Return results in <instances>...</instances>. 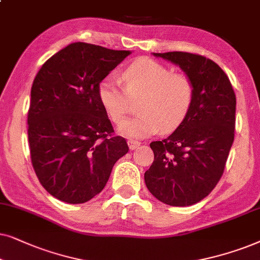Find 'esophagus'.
<instances>
[{
	"mask_svg": "<svg viewBox=\"0 0 260 260\" xmlns=\"http://www.w3.org/2000/svg\"><path fill=\"white\" fill-rule=\"evenodd\" d=\"M127 144H128V147H129V150H132V151L140 146L139 141H136V140H128Z\"/></svg>",
	"mask_w": 260,
	"mask_h": 260,
	"instance_id": "34e87169",
	"label": "esophagus"
}]
</instances>
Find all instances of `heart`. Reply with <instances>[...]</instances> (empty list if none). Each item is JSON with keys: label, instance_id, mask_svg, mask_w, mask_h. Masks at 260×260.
Segmentation results:
<instances>
[{"label": "heart", "instance_id": "obj_1", "mask_svg": "<svg viewBox=\"0 0 260 260\" xmlns=\"http://www.w3.org/2000/svg\"><path fill=\"white\" fill-rule=\"evenodd\" d=\"M124 88L116 79L106 78L99 88L103 108L114 122H120L132 100L141 98L134 118L120 123L119 133L129 139H144L159 129L172 131L184 120L193 101V84L188 76L150 58H139L122 74Z\"/></svg>", "mask_w": 260, "mask_h": 260}]
</instances>
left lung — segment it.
Here are the masks:
<instances>
[{
  "label": "left lung",
  "mask_w": 260,
  "mask_h": 260,
  "mask_svg": "<svg viewBox=\"0 0 260 260\" xmlns=\"http://www.w3.org/2000/svg\"><path fill=\"white\" fill-rule=\"evenodd\" d=\"M153 55L178 65L191 79L193 101L171 136L150 144L154 160L145 183L165 205L192 206L212 192L223 174L234 141L237 100L226 74L208 58L188 52Z\"/></svg>",
  "instance_id": "left-lung-1"
}]
</instances>
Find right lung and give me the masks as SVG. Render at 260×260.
<instances>
[{
	"mask_svg": "<svg viewBox=\"0 0 260 260\" xmlns=\"http://www.w3.org/2000/svg\"><path fill=\"white\" fill-rule=\"evenodd\" d=\"M131 53L74 43L52 55L34 78L27 120L30 159L55 199L88 202L128 152L126 140L113 136L99 88Z\"/></svg>",
	"mask_w": 260,
	"mask_h": 260,
	"instance_id": "obj_1",
	"label": "right lung"
}]
</instances>
